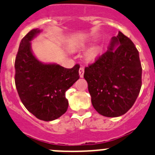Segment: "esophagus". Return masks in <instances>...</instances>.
Instances as JSON below:
<instances>
[{
    "label": "esophagus",
    "instance_id": "34e87169",
    "mask_svg": "<svg viewBox=\"0 0 155 155\" xmlns=\"http://www.w3.org/2000/svg\"><path fill=\"white\" fill-rule=\"evenodd\" d=\"M84 67H80L79 69V75H80L81 78H83L84 77Z\"/></svg>",
    "mask_w": 155,
    "mask_h": 155
}]
</instances>
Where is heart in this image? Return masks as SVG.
I'll list each match as a JSON object with an SVG mask.
<instances>
[{
    "label": "heart",
    "mask_w": 155,
    "mask_h": 155,
    "mask_svg": "<svg viewBox=\"0 0 155 155\" xmlns=\"http://www.w3.org/2000/svg\"><path fill=\"white\" fill-rule=\"evenodd\" d=\"M79 46H80V45H78V47H79ZM96 54V49L91 50V51L88 52V57H89V58L94 57Z\"/></svg>",
    "instance_id": "heart-1"
}]
</instances>
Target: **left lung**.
Listing matches in <instances>:
<instances>
[{
  "label": "left lung",
  "mask_w": 155,
  "mask_h": 155,
  "mask_svg": "<svg viewBox=\"0 0 155 155\" xmlns=\"http://www.w3.org/2000/svg\"><path fill=\"white\" fill-rule=\"evenodd\" d=\"M84 78L98 113L109 117L125 114L137 100L142 85L138 50L119 32L112 38L107 51L84 68Z\"/></svg>",
  "instance_id": "8db88e82"
}]
</instances>
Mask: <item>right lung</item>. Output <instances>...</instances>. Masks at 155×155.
Listing matches in <instances>:
<instances>
[{
  "instance_id": "right-lung-1",
  "label": "right lung",
  "mask_w": 155,
  "mask_h": 155,
  "mask_svg": "<svg viewBox=\"0 0 155 155\" xmlns=\"http://www.w3.org/2000/svg\"><path fill=\"white\" fill-rule=\"evenodd\" d=\"M41 30L34 29L22 38L15 62V82L21 101L37 118L50 121L67 110L66 92L78 80L80 66L64 68L43 63L33 54L30 41Z\"/></svg>"
}]
</instances>
